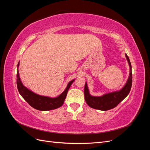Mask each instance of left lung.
Wrapping results in <instances>:
<instances>
[{
  "label": "left lung",
  "instance_id": "8db88e82",
  "mask_svg": "<svg viewBox=\"0 0 150 150\" xmlns=\"http://www.w3.org/2000/svg\"><path fill=\"white\" fill-rule=\"evenodd\" d=\"M125 56L129 66V74L125 85L121 89L106 93L100 96H94L90 94L87 83L86 82L84 97L85 101L89 106L98 110L107 111L115 108L128 96L132 86V71L129 59L126 54H125Z\"/></svg>",
  "mask_w": 150,
  "mask_h": 150
}]
</instances>
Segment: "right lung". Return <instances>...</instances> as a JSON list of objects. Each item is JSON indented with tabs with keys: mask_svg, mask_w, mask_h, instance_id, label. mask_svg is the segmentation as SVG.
I'll return each mask as SVG.
<instances>
[{
	"mask_svg": "<svg viewBox=\"0 0 150 150\" xmlns=\"http://www.w3.org/2000/svg\"><path fill=\"white\" fill-rule=\"evenodd\" d=\"M19 62L17 64V89L21 96L28 102L29 105L34 108L35 110L40 111H49L55 110L61 107L64 104V100L67 96L68 90L72 84L73 83L74 79H72L68 83L65 90L60 95L55 98H51L49 96H41L32 91L22 84L19 72Z\"/></svg>",
	"mask_w": 150,
	"mask_h": 150,
	"instance_id": "1",
	"label": "right lung"
}]
</instances>
